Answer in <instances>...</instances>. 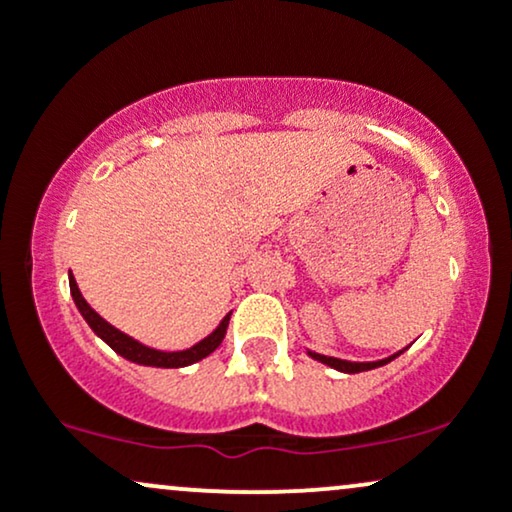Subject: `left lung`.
Listing matches in <instances>:
<instances>
[{"label":"left lung","mask_w":512,"mask_h":512,"mask_svg":"<svg viewBox=\"0 0 512 512\" xmlns=\"http://www.w3.org/2000/svg\"><path fill=\"white\" fill-rule=\"evenodd\" d=\"M399 354H402V351H399ZM399 354L390 356V358H385V361H373V363H351V361H342V358L322 356V354H313V351H310V356H313L315 361L327 363V366H332V368L342 370V373H361V370H373V368H378V366H385V363H390L392 358H397Z\"/></svg>","instance_id":"left-lung-1"}]
</instances>
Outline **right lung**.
Instances as JSON below:
<instances>
[{
  "mask_svg": "<svg viewBox=\"0 0 512 512\" xmlns=\"http://www.w3.org/2000/svg\"><path fill=\"white\" fill-rule=\"evenodd\" d=\"M69 289H72V296H74V303L76 308H79V313L84 315V320L91 325V330L98 334V337L103 339L105 344L110 346V349L117 351L120 356H125L127 361H134V363H142V366H156V368H182V366H190V363L195 361H202L204 356H209L211 351L216 349L223 342V337H226V327H228V320H231V313L221 320V325L216 327L214 332L209 334L207 339H202V342L192 346V349H185V351H156V349H149V346L134 342L132 337H127L125 332L115 330L110 322H105L101 315L96 313V310L91 308V305L86 303V298L81 296L79 286H76V279L74 274H69Z\"/></svg>",
  "mask_w": 512,
  "mask_h": 512,
  "instance_id": "add662e5",
  "label": "right lung"
}]
</instances>
